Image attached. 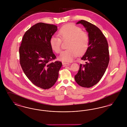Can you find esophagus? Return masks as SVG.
<instances>
[{
    "label": "esophagus",
    "mask_w": 127,
    "mask_h": 127,
    "mask_svg": "<svg viewBox=\"0 0 127 127\" xmlns=\"http://www.w3.org/2000/svg\"><path fill=\"white\" fill-rule=\"evenodd\" d=\"M62 65L64 66H68L69 65V63H67V62H62Z\"/></svg>",
    "instance_id": "obj_1"
}]
</instances>
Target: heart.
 <instances>
[{"label":"heart","mask_w":127,"mask_h":127,"mask_svg":"<svg viewBox=\"0 0 127 127\" xmlns=\"http://www.w3.org/2000/svg\"><path fill=\"white\" fill-rule=\"evenodd\" d=\"M59 36H52L49 44L51 49L57 53L61 52V40H68L67 49L61 52L59 59L62 61L69 62L78 55L85 53L89 46L90 39L88 34L82 31L80 28L74 25L66 24L62 27L58 31Z\"/></svg>","instance_id":"heart-1"}]
</instances>
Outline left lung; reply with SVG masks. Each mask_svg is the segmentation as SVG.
<instances>
[{
    "label": "left lung",
    "mask_w": 127,
    "mask_h": 127,
    "mask_svg": "<svg viewBox=\"0 0 127 127\" xmlns=\"http://www.w3.org/2000/svg\"><path fill=\"white\" fill-rule=\"evenodd\" d=\"M76 24H81L85 28L90 42L88 49L81 59L86 61V64H80L75 79L79 86L91 88L99 82L108 66L109 46L106 37L96 26L83 20Z\"/></svg>",
    "instance_id": "1"
}]
</instances>
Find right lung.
Returning <instances> with one entry per match:
<instances>
[{"label":"right lung","mask_w":127,"mask_h":127,"mask_svg":"<svg viewBox=\"0 0 127 127\" xmlns=\"http://www.w3.org/2000/svg\"><path fill=\"white\" fill-rule=\"evenodd\" d=\"M57 26L38 23L25 33L19 47L20 63L25 74L37 87L46 90L57 81L62 63L51 61L56 58L51 48L50 37Z\"/></svg>","instance_id":"obj_1"}]
</instances>
